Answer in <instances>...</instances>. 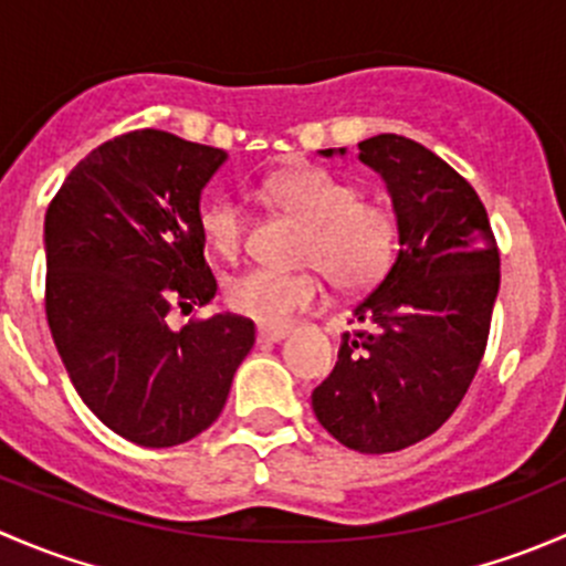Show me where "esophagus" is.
Segmentation results:
<instances>
[{
  "instance_id": "esophagus-1",
  "label": "esophagus",
  "mask_w": 566,
  "mask_h": 566,
  "mask_svg": "<svg viewBox=\"0 0 566 566\" xmlns=\"http://www.w3.org/2000/svg\"><path fill=\"white\" fill-rule=\"evenodd\" d=\"M287 334H290L287 328H265V325L256 328V339L260 342H282Z\"/></svg>"
}]
</instances>
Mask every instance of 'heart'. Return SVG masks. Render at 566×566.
Instances as JSON below:
<instances>
[{
    "instance_id": "obj_1",
    "label": "heart",
    "mask_w": 566,
    "mask_h": 566,
    "mask_svg": "<svg viewBox=\"0 0 566 566\" xmlns=\"http://www.w3.org/2000/svg\"><path fill=\"white\" fill-rule=\"evenodd\" d=\"M279 208L301 221L304 235L298 262L306 271L238 273L224 284V301L235 315L265 328H279L301 312L319 306L323 273L342 293H361L378 284L399 249L397 213L386 205L364 199L358 182L319 167H298L265 182ZM199 235L221 260H238L247 243V210L235 197L208 199L199 210Z\"/></svg>"
}]
</instances>
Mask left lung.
I'll list each match as a JSON object with an SVG mask.
<instances>
[{
  "label": "left lung",
  "instance_id": "8db88e82",
  "mask_svg": "<svg viewBox=\"0 0 566 566\" xmlns=\"http://www.w3.org/2000/svg\"><path fill=\"white\" fill-rule=\"evenodd\" d=\"M358 158L389 186L399 251L353 310L358 328L342 336L312 408L342 447L386 454L430 438L465 397L488 347L501 260L479 193L436 153L380 134L358 142Z\"/></svg>",
  "mask_w": 566,
  "mask_h": 566
}]
</instances>
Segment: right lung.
<instances>
[{
	"label": "right lung",
	"mask_w": 566,
	"mask_h": 566,
	"mask_svg": "<svg viewBox=\"0 0 566 566\" xmlns=\"http://www.w3.org/2000/svg\"><path fill=\"white\" fill-rule=\"evenodd\" d=\"M227 153L142 128L95 147L45 210V317L71 384L112 432L147 449L219 419L254 345L238 315H167L210 304L199 193Z\"/></svg>",
	"instance_id": "right-lung-1"
}]
</instances>
